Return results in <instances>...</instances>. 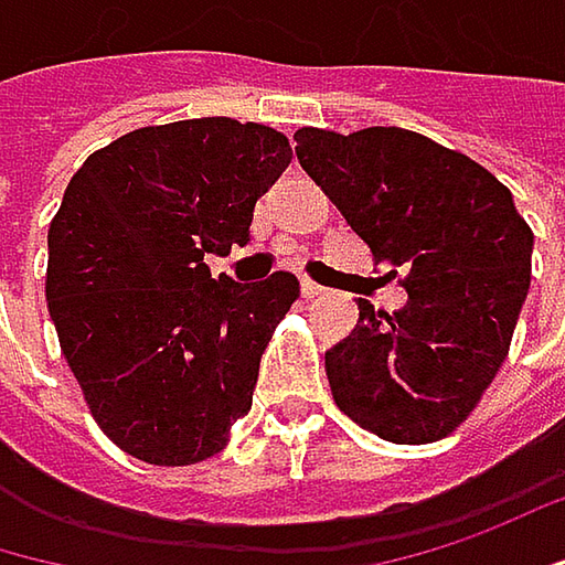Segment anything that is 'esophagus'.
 Instances as JSON below:
<instances>
[{"mask_svg": "<svg viewBox=\"0 0 565 565\" xmlns=\"http://www.w3.org/2000/svg\"><path fill=\"white\" fill-rule=\"evenodd\" d=\"M300 294H303L307 300H313V297H322V294H326V287H319L316 281H307V278H303V281H300Z\"/></svg>", "mask_w": 565, "mask_h": 565, "instance_id": "1", "label": "esophagus"}]
</instances>
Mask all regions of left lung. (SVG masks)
I'll list each match as a JSON object with an SVG mask.
<instances>
[{
  "mask_svg": "<svg viewBox=\"0 0 565 565\" xmlns=\"http://www.w3.org/2000/svg\"><path fill=\"white\" fill-rule=\"evenodd\" d=\"M297 159L374 262L406 271L396 313L358 300V326L326 351L335 406L393 445L450 435L499 374L531 287L534 233L512 191L415 130L294 134Z\"/></svg>",
  "mask_w": 565,
  "mask_h": 565,
  "instance_id": "8db88e82",
  "label": "left lung"
}]
</instances>
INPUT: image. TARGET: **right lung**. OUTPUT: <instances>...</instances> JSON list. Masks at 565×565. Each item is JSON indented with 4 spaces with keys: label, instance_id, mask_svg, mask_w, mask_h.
<instances>
[{
    "label": "right lung",
    "instance_id": "1",
    "mask_svg": "<svg viewBox=\"0 0 565 565\" xmlns=\"http://www.w3.org/2000/svg\"><path fill=\"white\" fill-rule=\"evenodd\" d=\"M265 124L194 117L92 152L47 233V307L102 431L137 460L214 457L252 409L258 361L300 284L216 281L204 255L249 243L290 162Z\"/></svg>",
    "mask_w": 565,
    "mask_h": 565
}]
</instances>
